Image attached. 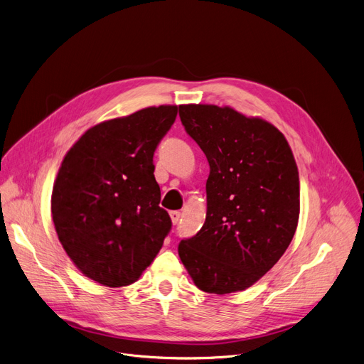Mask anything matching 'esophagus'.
<instances>
[{
  "label": "esophagus",
  "instance_id": "obj_1",
  "mask_svg": "<svg viewBox=\"0 0 364 364\" xmlns=\"http://www.w3.org/2000/svg\"><path fill=\"white\" fill-rule=\"evenodd\" d=\"M170 219H172L173 225H176L181 219V211H170Z\"/></svg>",
  "mask_w": 364,
  "mask_h": 364
}]
</instances>
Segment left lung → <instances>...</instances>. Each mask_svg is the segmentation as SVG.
<instances>
[{"instance_id": "obj_1", "label": "left lung", "mask_w": 364, "mask_h": 364, "mask_svg": "<svg viewBox=\"0 0 364 364\" xmlns=\"http://www.w3.org/2000/svg\"><path fill=\"white\" fill-rule=\"evenodd\" d=\"M181 122L207 157V213L200 232L179 244L196 287L244 291L289 247L300 216V178L279 129L230 107L179 105Z\"/></svg>"}]
</instances>
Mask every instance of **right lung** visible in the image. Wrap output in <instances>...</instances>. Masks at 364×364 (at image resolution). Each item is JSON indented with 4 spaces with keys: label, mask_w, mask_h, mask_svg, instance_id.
Segmentation results:
<instances>
[{
    "label": "right lung",
    "mask_w": 364,
    "mask_h": 364,
    "mask_svg": "<svg viewBox=\"0 0 364 364\" xmlns=\"http://www.w3.org/2000/svg\"><path fill=\"white\" fill-rule=\"evenodd\" d=\"M178 105L146 107L101 122L64 156L53 186L51 215L73 264L110 288L136 282L172 228L160 204L154 151Z\"/></svg>",
    "instance_id": "add662e5"
}]
</instances>
